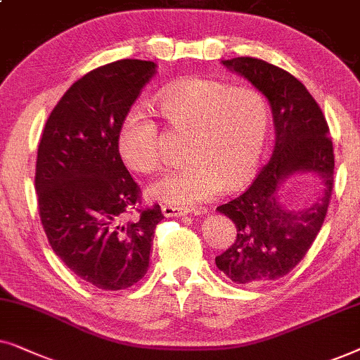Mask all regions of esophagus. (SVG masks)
<instances>
[{
	"label": "esophagus",
	"instance_id": "esophagus-1",
	"mask_svg": "<svg viewBox=\"0 0 360 360\" xmlns=\"http://www.w3.org/2000/svg\"><path fill=\"white\" fill-rule=\"evenodd\" d=\"M161 210H162V214H165V217H181V215L188 214V210H184L181 207H174V205H162Z\"/></svg>",
	"mask_w": 360,
	"mask_h": 360
}]
</instances>
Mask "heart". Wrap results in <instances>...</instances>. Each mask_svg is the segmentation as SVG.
Masks as SVG:
<instances>
[{"label": "heart", "instance_id": "obj_1", "mask_svg": "<svg viewBox=\"0 0 360 360\" xmlns=\"http://www.w3.org/2000/svg\"><path fill=\"white\" fill-rule=\"evenodd\" d=\"M158 110L171 130L188 133L189 162L153 183L151 198L193 207L215 198L224 186L233 191L252 179L270 128V108L258 90L191 79L161 92ZM117 146L131 171L150 174L161 165L160 130L145 108L133 107L124 115Z\"/></svg>", "mask_w": 360, "mask_h": 360}]
</instances>
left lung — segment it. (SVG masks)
Listing matches in <instances>:
<instances>
[{
  "mask_svg": "<svg viewBox=\"0 0 360 360\" xmlns=\"http://www.w3.org/2000/svg\"><path fill=\"white\" fill-rule=\"evenodd\" d=\"M245 77L270 102L276 143L270 161L245 193L217 210L236 224V242L215 257V265L233 283L257 285L280 280L303 260L319 233L334 186V150L319 105L290 72L255 57L222 60ZM295 172L318 175L323 198L295 213L276 194Z\"/></svg>",
  "mask_w": 360,
  "mask_h": 360,
  "instance_id": "left-lung-1",
  "label": "left lung"
}]
</instances>
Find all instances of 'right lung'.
I'll return each instance as SVG.
<instances>
[{
	"mask_svg": "<svg viewBox=\"0 0 360 360\" xmlns=\"http://www.w3.org/2000/svg\"><path fill=\"white\" fill-rule=\"evenodd\" d=\"M156 74L151 60L123 59L70 85L47 118L37 148V207L49 245L85 283L130 288L146 275L158 204L141 209V189L120 158L124 115ZM139 212L133 221L126 215Z\"/></svg>",
	"mask_w": 360,
	"mask_h": 360,
	"instance_id": "right-lung-1",
	"label": "right lung"
}]
</instances>
